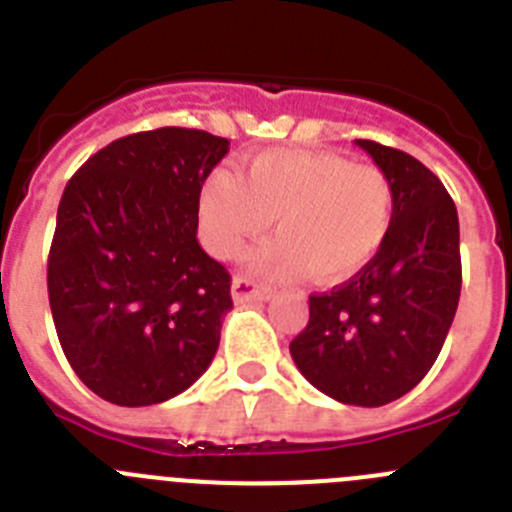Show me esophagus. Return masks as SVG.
<instances>
[{"instance_id":"esophagus-1","label":"esophagus","mask_w":512,"mask_h":512,"mask_svg":"<svg viewBox=\"0 0 512 512\" xmlns=\"http://www.w3.org/2000/svg\"><path fill=\"white\" fill-rule=\"evenodd\" d=\"M271 292L266 287H259L256 282H251L248 277H235L233 279V300L238 305H246V302H259L269 300Z\"/></svg>"}]
</instances>
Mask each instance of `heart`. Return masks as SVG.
Wrapping results in <instances>:
<instances>
[{
  "label": "heart",
  "instance_id": "1",
  "mask_svg": "<svg viewBox=\"0 0 512 512\" xmlns=\"http://www.w3.org/2000/svg\"><path fill=\"white\" fill-rule=\"evenodd\" d=\"M390 179L338 153L269 151L243 176L215 169L200 187V235L217 259H238L274 217L277 238L256 251L253 266L269 279L307 277L338 284L377 256L392 225Z\"/></svg>",
  "mask_w": 512,
  "mask_h": 512
}]
</instances>
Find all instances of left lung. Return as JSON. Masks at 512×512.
Listing matches in <instances>:
<instances>
[{
	"instance_id": "1",
	"label": "left lung",
	"mask_w": 512,
	"mask_h": 512,
	"mask_svg": "<svg viewBox=\"0 0 512 512\" xmlns=\"http://www.w3.org/2000/svg\"><path fill=\"white\" fill-rule=\"evenodd\" d=\"M356 146L392 184L390 233L359 274L310 297V320L289 354L323 395L379 408L428 374L454 323L459 215L441 179L418 158L374 140Z\"/></svg>"
}]
</instances>
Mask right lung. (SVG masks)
Masks as SVG:
<instances>
[{
    "label": "right lung",
    "mask_w": 512,
    "mask_h": 512,
    "mask_svg": "<svg viewBox=\"0 0 512 512\" xmlns=\"http://www.w3.org/2000/svg\"><path fill=\"white\" fill-rule=\"evenodd\" d=\"M230 140L158 128L94 153L66 184L48 300L76 377L122 408L182 395L212 364L230 274L197 241L205 176Z\"/></svg>",
    "instance_id": "add662e5"
}]
</instances>
